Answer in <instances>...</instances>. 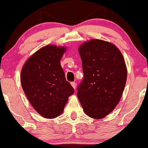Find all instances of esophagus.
I'll use <instances>...</instances> for the list:
<instances>
[{
    "instance_id": "esophagus-1",
    "label": "esophagus",
    "mask_w": 148,
    "mask_h": 148,
    "mask_svg": "<svg viewBox=\"0 0 148 148\" xmlns=\"http://www.w3.org/2000/svg\"><path fill=\"white\" fill-rule=\"evenodd\" d=\"M71 85H72L73 88H74V89H75V88H76V83L75 82H72V83H71Z\"/></svg>"
}]
</instances>
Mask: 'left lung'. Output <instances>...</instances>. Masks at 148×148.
<instances>
[{
	"mask_svg": "<svg viewBox=\"0 0 148 148\" xmlns=\"http://www.w3.org/2000/svg\"><path fill=\"white\" fill-rule=\"evenodd\" d=\"M79 53L84 76L78 98L86 115L103 118L118 105L125 89L127 71L123 56L113 44L97 39L79 46Z\"/></svg>",
	"mask_w": 148,
	"mask_h": 148,
	"instance_id": "left-lung-1",
	"label": "left lung"
}]
</instances>
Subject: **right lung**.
<instances>
[{"mask_svg":"<svg viewBox=\"0 0 148 148\" xmlns=\"http://www.w3.org/2000/svg\"><path fill=\"white\" fill-rule=\"evenodd\" d=\"M66 49L65 47L45 46L28 58L22 67V88L34 109L43 118L59 116L74 92L60 65Z\"/></svg>","mask_w":148,"mask_h":148,"instance_id":"1","label":"right lung"}]
</instances>
